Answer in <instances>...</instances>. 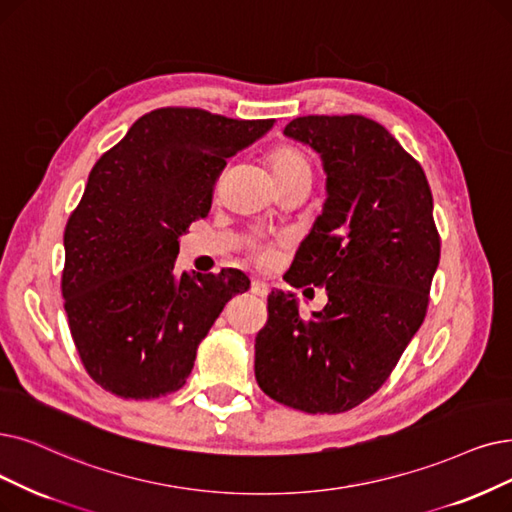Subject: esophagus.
<instances>
[{"label": "esophagus", "instance_id": "34e87169", "mask_svg": "<svg viewBox=\"0 0 512 512\" xmlns=\"http://www.w3.org/2000/svg\"><path fill=\"white\" fill-rule=\"evenodd\" d=\"M252 294L258 296V298H267L269 296V285L260 281V279H254L252 281Z\"/></svg>", "mask_w": 512, "mask_h": 512}]
</instances>
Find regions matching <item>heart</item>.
<instances>
[{
	"label": "heart",
	"instance_id": "obj_1",
	"mask_svg": "<svg viewBox=\"0 0 512 512\" xmlns=\"http://www.w3.org/2000/svg\"><path fill=\"white\" fill-rule=\"evenodd\" d=\"M271 168L277 178V182L290 180L294 176L309 174L311 176V163L306 155L294 147H279L271 153Z\"/></svg>",
	"mask_w": 512,
	"mask_h": 512
}]
</instances>
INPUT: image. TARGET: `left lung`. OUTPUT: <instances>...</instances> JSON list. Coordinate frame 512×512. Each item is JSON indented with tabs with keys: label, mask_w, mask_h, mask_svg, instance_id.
Returning <instances> with one entry per match:
<instances>
[{
	"label": "left lung",
	"mask_w": 512,
	"mask_h": 512,
	"mask_svg": "<svg viewBox=\"0 0 512 512\" xmlns=\"http://www.w3.org/2000/svg\"><path fill=\"white\" fill-rule=\"evenodd\" d=\"M283 134L319 153L325 172L321 214L283 279L325 285L327 304L304 319L294 292L269 294L256 382L294 410L340 414L378 391L424 321L441 254L433 195L372 119L309 115Z\"/></svg>",
	"instance_id": "left-lung-1"
}]
</instances>
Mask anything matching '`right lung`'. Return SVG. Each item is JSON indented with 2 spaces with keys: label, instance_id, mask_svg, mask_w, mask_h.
<instances>
[{
  "label": "right lung",
  "instance_id": "right-lung-1",
  "mask_svg": "<svg viewBox=\"0 0 512 512\" xmlns=\"http://www.w3.org/2000/svg\"><path fill=\"white\" fill-rule=\"evenodd\" d=\"M273 126L157 109L96 161L65 229L63 298L77 353L105 391H178L224 304L250 290L237 269L176 275L174 260L178 237L208 216L227 159Z\"/></svg>",
  "mask_w": 512,
  "mask_h": 512
}]
</instances>
